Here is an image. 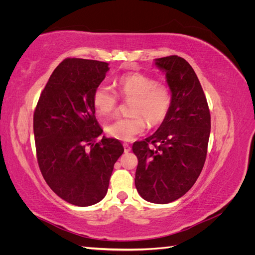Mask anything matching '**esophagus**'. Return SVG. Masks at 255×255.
<instances>
[{
  "mask_svg": "<svg viewBox=\"0 0 255 255\" xmlns=\"http://www.w3.org/2000/svg\"><path fill=\"white\" fill-rule=\"evenodd\" d=\"M123 148H125V152H126V153H128V152L130 151V146H129L128 143L123 144Z\"/></svg>",
  "mask_w": 255,
  "mask_h": 255,
  "instance_id": "esophagus-1",
  "label": "esophagus"
}]
</instances>
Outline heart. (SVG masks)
Returning a JSON list of instances; mask_svg holds the SVG:
<instances>
[{
  "mask_svg": "<svg viewBox=\"0 0 255 255\" xmlns=\"http://www.w3.org/2000/svg\"><path fill=\"white\" fill-rule=\"evenodd\" d=\"M116 84L122 99L132 100V115L115 120L106 128L107 133L116 139L133 140L144 132L146 121L156 127L167 118L172 104V92L168 85L140 72L122 74ZM92 104L99 115L109 117L117 111L119 97L113 88L100 84L92 94Z\"/></svg>",
  "mask_w": 255,
  "mask_h": 255,
  "instance_id": "obj_1",
  "label": "heart"
}]
</instances>
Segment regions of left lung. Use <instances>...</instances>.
I'll return each instance as SVG.
<instances>
[{
  "label": "left lung",
  "mask_w": 255,
  "mask_h": 255,
  "mask_svg": "<svg viewBox=\"0 0 255 255\" xmlns=\"http://www.w3.org/2000/svg\"><path fill=\"white\" fill-rule=\"evenodd\" d=\"M166 72L172 104L158 129L133 144L136 189L145 201L166 204L192 187L205 163L211 114L194 69L176 55L155 59Z\"/></svg>",
  "instance_id": "obj_1"
}]
</instances>
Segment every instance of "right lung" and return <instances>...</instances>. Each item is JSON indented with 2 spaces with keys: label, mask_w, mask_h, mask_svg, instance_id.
Masks as SVG:
<instances>
[{
  "label": "right lung",
  "mask_w": 255,
  "mask_h": 255,
  "mask_svg": "<svg viewBox=\"0 0 255 255\" xmlns=\"http://www.w3.org/2000/svg\"><path fill=\"white\" fill-rule=\"evenodd\" d=\"M109 64L66 58L55 68L34 112L37 161L50 188L68 203L94 205L105 197L114 165L122 155L118 139L103 136L92 94Z\"/></svg>",
  "instance_id": "obj_1"
}]
</instances>
